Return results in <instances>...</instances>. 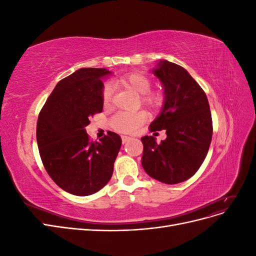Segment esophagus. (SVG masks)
Segmentation results:
<instances>
[{
    "label": "esophagus",
    "instance_id": "34e87169",
    "mask_svg": "<svg viewBox=\"0 0 256 256\" xmlns=\"http://www.w3.org/2000/svg\"><path fill=\"white\" fill-rule=\"evenodd\" d=\"M129 140H130L129 136H122V142L124 144L127 143Z\"/></svg>",
    "mask_w": 256,
    "mask_h": 256
}]
</instances>
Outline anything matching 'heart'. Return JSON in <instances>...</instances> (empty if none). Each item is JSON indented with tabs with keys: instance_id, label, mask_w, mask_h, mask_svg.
Masks as SVG:
<instances>
[{
	"instance_id": "obj_1",
	"label": "heart",
	"mask_w": 256,
	"mask_h": 256,
	"mask_svg": "<svg viewBox=\"0 0 256 256\" xmlns=\"http://www.w3.org/2000/svg\"><path fill=\"white\" fill-rule=\"evenodd\" d=\"M126 88L132 90L136 94L141 95V104L148 108L150 111H160L166 102V96L160 90H150L152 82L144 74L134 72L122 76L118 80ZM113 96V86L106 83L102 92V99L104 106H109ZM147 120V114L144 111L136 113L118 112L112 116L111 126L114 130L122 134H130L141 127Z\"/></svg>"
}]
</instances>
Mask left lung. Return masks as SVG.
<instances>
[{"mask_svg": "<svg viewBox=\"0 0 256 256\" xmlns=\"http://www.w3.org/2000/svg\"><path fill=\"white\" fill-rule=\"evenodd\" d=\"M164 85L166 102L150 130L166 129L157 144L152 136L141 138L142 166L150 177L174 184L189 180L206 158L212 138V120L205 92L180 65L160 60L152 70Z\"/></svg>", "mask_w": 256, "mask_h": 256, "instance_id": "left-lung-1", "label": "left lung"}]
</instances>
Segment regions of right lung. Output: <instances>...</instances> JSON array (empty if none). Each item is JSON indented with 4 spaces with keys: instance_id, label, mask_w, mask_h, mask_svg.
I'll list each match as a JSON object with an SVG mask.
<instances>
[{
    "instance_id": "right-lung-1",
    "label": "right lung",
    "mask_w": 256,
    "mask_h": 256,
    "mask_svg": "<svg viewBox=\"0 0 256 256\" xmlns=\"http://www.w3.org/2000/svg\"><path fill=\"white\" fill-rule=\"evenodd\" d=\"M104 68H81L60 80L38 115L36 138L46 171L74 196L94 194L109 182L120 136L109 131L92 142L85 127L102 112Z\"/></svg>"
}]
</instances>
